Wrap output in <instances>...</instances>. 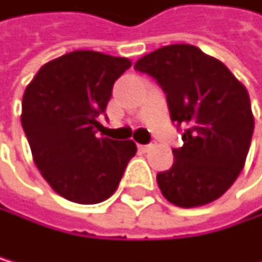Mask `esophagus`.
<instances>
[{
  "instance_id": "1",
  "label": "esophagus",
  "mask_w": 262,
  "mask_h": 262,
  "mask_svg": "<svg viewBox=\"0 0 262 262\" xmlns=\"http://www.w3.org/2000/svg\"><path fill=\"white\" fill-rule=\"evenodd\" d=\"M150 147H152V144H141V146H139V149H141L142 152H147Z\"/></svg>"
}]
</instances>
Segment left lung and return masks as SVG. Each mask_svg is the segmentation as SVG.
<instances>
[{"label":"left lung","mask_w":262,"mask_h":262,"mask_svg":"<svg viewBox=\"0 0 262 262\" xmlns=\"http://www.w3.org/2000/svg\"><path fill=\"white\" fill-rule=\"evenodd\" d=\"M134 68L152 76L167 94L170 118L183 128L173 165L157 175L163 198L198 207L233 185L248 156L254 118L246 87L222 61L198 47H162Z\"/></svg>","instance_id":"left-lung-1"}]
</instances>
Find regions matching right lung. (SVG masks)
Returning <instances> with one entry per match:
<instances>
[{"instance_id":"right-lung-1","label":"right lung","mask_w":262,"mask_h":262,"mask_svg":"<svg viewBox=\"0 0 262 262\" xmlns=\"http://www.w3.org/2000/svg\"><path fill=\"white\" fill-rule=\"evenodd\" d=\"M128 58L77 50L43 64L22 97V128L32 157L53 191L77 204L108 199L138 147L97 136L115 81Z\"/></svg>"}]
</instances>
